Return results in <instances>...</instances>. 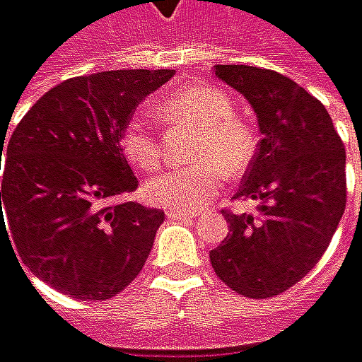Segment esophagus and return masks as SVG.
<instances>
[{
    "label": "esophagus",
    "mask_w": 362,
    "mask_h": 362,
    "mask_svg": "<svg viewBox=\"0 0 362 362\" xmlns=\"http://www.w3.org/2000/svg\"><path fill=\"white\" fill-rule=\"evenodd\" d=\"M168 218H177V220H187L195 218V212H179V210H167Z\"/></svg>",
    "instance_id": "obj_1"
}]
</instances>
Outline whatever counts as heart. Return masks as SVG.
<instances>
[{
    "label": "heart",
    "instance_id": "b5f03b06",
    "mask_svg": "<svg viewBox=\"0 0 362 362\" xmlns=\"http://www.w3.org/2000/svg\"><path fill=\"white\" fill-rule=\"evenodd\" d=\"M158 115L168 125L197 129L192 146L195 165L152 177L144 185V195L150 204L195 212L216 197L222 173L239 177L249 167L255 152V136L245 121L235 117V103L224 90L204 84L183 86L163 100ZM121 150L134 167L142 170H152L160 163L158 138L140 119L123 125Z\"/></svg>",
    "mask_w": 362,
    "mask_h": 362
}]
</instances>
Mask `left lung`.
I'll list each match as a JSON object with an SVG mask.
<instances>
[{
  "mask_svg": "<svg viewBox=\"0 0 362 362\" xmlns=\"http://www.w3.org/2000/svg\"><path fill=\"white\" fill-rule=\"evenodd\" d=\"M257 115L262 140L237 199L257 216L222 210L230 235L210 251L220 280L249 298L295 286L329 245L346 206V152L322 103L291 78L253 65H216Z\"/></svg>",
  "mask_w": 362,
  "mask_h": 362,
  "instance_id": "left-lung-1",
  "label": "left lung"
}]
</instances>
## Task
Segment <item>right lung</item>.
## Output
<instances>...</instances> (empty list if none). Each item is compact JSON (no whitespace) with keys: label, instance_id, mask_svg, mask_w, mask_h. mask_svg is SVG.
<instances>
[{"label":"right lung","instance_id":"right-lung-1","mask_svg":"<svg viewBox=\"0 0 362 362\" xmlns=\"http://www.w3.org/2000/svg\"><path fill=\"white\" fill-rule=\"evenodd\" d=\"M175 69H117L65 80L22 117L6 148L0 235L55 291L119 295L144 268L165 212L129 202L138 179L121 129ZM1 136V150H4Z\"/></svg>","mask_w":362,"mask_h":362}]
</instances>
